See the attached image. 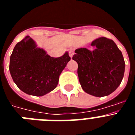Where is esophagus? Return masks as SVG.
<instances>
[{
	"label": "esophagus",
	"instance_id": "1",
	"mask_svg": "<svg viewBox=\"0 0 135 135\" xmlns=\"http://www.w3.org/2000/svg\"><path fill=\"white\" fill-rule=\"evenodd\" d=\"M74 55V52L73 50H70V51H69V55L70 56V57H71V58H72V57H73Z\"/></svg>",
	"mask_w": 135,
	"mask_h": 135
}]
</instances>
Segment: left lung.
Returning a JSON list of instances; mask_svg holds the SVG:
<instances>
[{"label":"left lung","mask_w":135,"mask_h":135,"mask_svg":"<svg viewBox=\"0 0 135 135\" xmlns=\"http://www.w3.org/2000/svg\"><path fill=\"white\" fill-rule=\"evenodd\" d=\"M93 51L75 50L72 59L78 63V76L82 89L95 97L108 96L115 91L124 77L122 53L112 40L101 37L92 42Z\"/></svg>","instance_id":"8db88e82"}]
</instances>
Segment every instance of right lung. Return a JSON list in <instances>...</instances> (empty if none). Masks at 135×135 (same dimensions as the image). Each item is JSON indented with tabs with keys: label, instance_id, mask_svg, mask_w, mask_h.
Returning <instances> with one entry per match:
<instances>
[{
	"label": "right lung",
	"instance_id": "1",
	"mask_svg": "<svg viewBox=\"0 0 135 135\" xmlns=\"http://www.w3.org/2000/svg\"><path fill=\"white\" fill-rule=\"evenodd\" d=\"M71 59L68 52L52 57L27 36L17 43L10 57L9 71L19 89L33 96H43L57 87L61 73Z\"/></svg>",
	"mask_w": 135,
	"mask_h": 135
}]
</instances>
